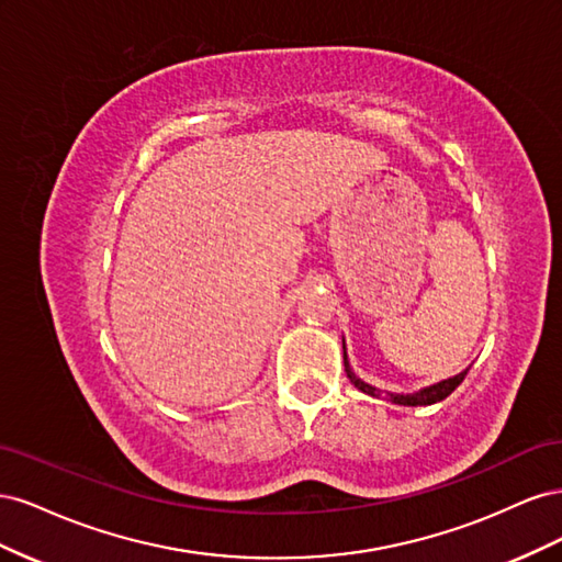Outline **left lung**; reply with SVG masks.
Returning a JSON list of instances; mask_svg holds the SVG:
<instances>
[{"label":"left lung","instance_id":"obj_1","mask_svg":"<svg viewBox=\"0 0 562 562\" xmlns=\"http://www.w3.org/2000/svg\"><path fill=\"white\" fill-rule=\"evenodd\" d=\"M342 349H345V370H347V378L351 380V384H353L356 389H359V391H363V394H368V396H372V398H380V396H382V389L363 382V380L351 370L349 359H347L345 339H342ZM467 370H469V368H467ZM467 370L459 372V375H454V378L443 380V382H436V384H431V386H424V389L415 391V394H391V391H384V394H386V398H389L391 403H398V405H434V403H438V401L448 398V396L452 394V391H454L459 384H462V380H464V375H467Z\"/></svg>","mask_w":562,"mask_h":562}]
</instances>
